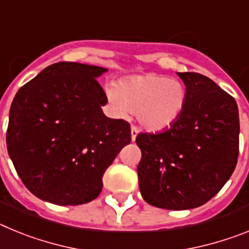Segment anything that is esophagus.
<instances>
[{
  "instance_id": "obj_1",
  "label": "esophagus",
  "mask_w": 249,
  "mask_h": 249,
  "mask_svg": "<svg viewBox=\"0 0 249 249\" xmlns=\"http://www.w3.org/2000/svg\"><path fill=\"white\" fill-rule=\"evenodd\" d=\"M138 132H140V128L137 126H132L131 127V138L132 141H135L136 137H137Z\"/></svg>"
}]
</instances>
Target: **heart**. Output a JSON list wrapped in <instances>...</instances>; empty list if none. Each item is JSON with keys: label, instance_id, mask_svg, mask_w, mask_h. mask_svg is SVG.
Masks as SVG:
<instances>
[{"label": "heart", "instance_id": "obj_1", "mask_svg": "<svg viewBox=\"0 0 249 249\" xmlns=\"http://www.w3.org/2000/svg\"><path fill=\"white\" fill-rule=\"evenodd\" d=\"M107 96L120 116L136 112L140 123L147 129L163 131L179 120L188 92L181 81L160 74H144L112 86Z\"/></svg>", "mask_w": 249, "mask_h": 249}]
</instances>
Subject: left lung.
Wrapping results in <instances>:
<instances>
[{"mask_svg": "<svg viewBox=\"0 0 249 249\" xmlns=\"http://www.w3.org/2000/svg\"><path fill=\"white\" fill-rule=\"evenodd\" d=\"M188 92L172 127L136 137L141 195L164 210H190L213 198L236 168L239 116L236 100L208 77L178 73Z\"/></svg>", "mask_w": 249, "mask_h": 249, "instance_id": "8db88e82", "label": "left lung"}]
</instances>
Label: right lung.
<instances>
[{"instance_id":"right-lung-1","label":"right lung","mask_w":249,"mask_h":249,"mask_svg":"<svg viewBox=\"0 0 249 249\" xmlns=\"http://www.w3.org/2000/svg\"><path fill=\"white\" fill-rule=\"evenodd\" d=\"M107 70L57 62L23 85L10 108L8 155L36 197L59 206L97 198L102 177L131 143V126L106 117L107 96L96 77Z\"/></svg>"}]
</instances>
